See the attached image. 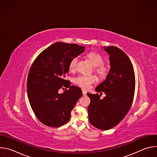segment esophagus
I'll return each instance as SVG.
<instances>
[{
  "mask_svg": "<svg viewBox=\"0 0 157 157\" xmlns=\"http://www.w3.org/2000/svg\"><path fill=\"white\" fill-rule=\"evenodd\" d=\"M82 94H83V96H86V93H87L86 91H85V90H84V89H82Z\"/></svg>",
  "mask_w": 157,
  "mask_h": 157,
  "instance_id": "34e87169",
  "label": "esophagus"
}]
</instances>
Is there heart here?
I'll list each match as a JSON object with an SVG mask.
<instances>
[{
	"mask_svg": "<svg viewBox=\"0 0 157 157\" xmlns=\"http://www.w3.org/2000/svg\"><path fill=\"white\" fill-rule=\"evenodd\" d=\"M86 57L90 61L91 63L94 66V71L101 79L105 78L109 72V68L108 66L104 64V59L103 56L96 52H89ZM78 62V57H73L69 63V68L70 71H75ZM96 82V78L93 75H79L74 79V82L78 86L87 89L91 85Z\"/></svg>",
	"mask_w": 157,
	"mask_h": 157,
	"instance_id": "obj_1",
	"label": "heart"
}]
</instances>
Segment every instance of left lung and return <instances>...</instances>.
I'll return each instance as SVG.
<instances>
[{"label":"left lung","mask_w":157,"mask_h":157,"mask_svg":"<svg viewBox=\"0 0 157 157\" xmlns=\"http://www.w3.org/2000/svg\"><path fill=\"white\" fill-rule=\"evenodd\" d=\"M109 55L110 71L102 83L95 89L98 94L87 93L91 102L88 106L89 121L95 127L106 130L117 125L128 112L135 93L136 79L129 58L116 47H104Z\"/></svg>","instance_id":"left-lung-1"}]
</instances>
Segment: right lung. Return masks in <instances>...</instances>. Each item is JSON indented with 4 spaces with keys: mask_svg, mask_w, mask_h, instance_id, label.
Wrapping results in <instances>:
<instances>
[{
    "mask_svg": "<svg viewBox=\"0 0 157 157\" xmlns=\"http://www.w3.org/2000/svg\"><path fill=\"white\" fill-rule=\"evenodd\" d=\"M85 51L77 44L56 42L44 50L33 63L27 79V94L38 119L48 127H58L68 122L71 112L82 96L81 89L66 80L69 63ZM68 88L63 94L58 90Z\"/></svg>",
    "mask_w": 157,
    "mask_h": 157,
    "instance_id": "1",
    "label": "right lung"
}]
</instances>
